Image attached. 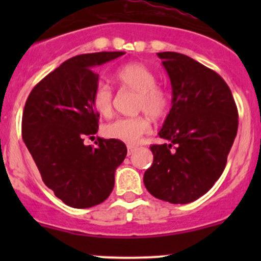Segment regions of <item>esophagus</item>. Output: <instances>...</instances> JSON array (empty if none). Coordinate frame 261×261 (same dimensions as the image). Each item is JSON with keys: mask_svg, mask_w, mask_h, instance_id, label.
I'll use <instances>...</instances> for the list:
<instances>
[{"mask_svg": "<svg viewBox=\"0 0 261 261\" xmlns=\"http://www.w3.org/2000/svg\"><path fill=\"white\" fill-rule=\"evenodd\" d=\"M136 149H138V147H136V146H134V145H127V154L131 155L134 151H135Z\"/></svg>", "mask_w": 261, "mask_h": 261, "instance_id": "esophagus-1", "label": "esophagus"}]
</instances>
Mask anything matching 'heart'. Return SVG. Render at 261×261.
Masks as SVG:
<instances>
[{"label": "heart", "mask_w": 261, "mask_h": 261, "mask_svg": "<svg viewBox=\"0 0 261 261\" xmlns=\"http://www.w3.org/2000/svg\"><path fill=\"white\" fill-rule=\"evenodd\" d=\"M121 84L138 92L135 109L143 111L152 118H159L165 115L169 107L168 92L156 86V75L149 67L141 63H130L123 65L116 74ZM114 93L111 87L105 82H99L93 91L92 102L97 111L103 116L112 112ZM150 130V123L146 116L139 115L134 117H120L107 123L103 128L105 135L122 143L138 144L141 136Z\"/></svg>", "instance_id": "b5f03b06"}]
</instances>
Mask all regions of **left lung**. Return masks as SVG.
<instances>
[{
    "mask_svg": "<svg viewBox=\"0 0 261 261\" xmlns=\"http://www.w3.org/2000/svg\"><path fill=\"white\" fill-rule=\"evenodd\" d=\"M170 78L172 109L150 146L154 160L144 174L150 194L186 204L221 177L238 134L239 114L231 89L215 70L174 51L158 53Z\"/></svg>",
    "mask_w": 261,
    "mask_h": 261,
    "instance_id": "left-lung-1",
    "label": "left lung"
}]
</instances>
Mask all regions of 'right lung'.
<instances>
[{
    "mask_svg": "<svg viewBox=\"0 0 261 261\" xmlns=\"http://www.w3.org/2000/svg\"><path fill=\"white\" fill-rule=\"evenodd\" d=\"M123 51L82 54L65 60L39 82L26 99L22 139L45 186L67 206L89 208L102 203L115 186L116 168L127 149L120 140L84 139L97 133L99 114L92 102L98 84L96 65Z\"/></svg>",
    "mask_w": 261,
    "mask_h": 261,
    "instance_id": "obj_1",
    "label": "right lung"
}]
</instances>
